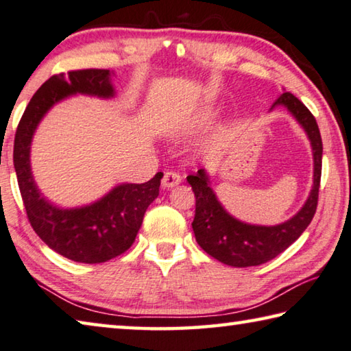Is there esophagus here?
Instances as JSON below:
<instances>
[{
	"label": "esophagus",
	"mask_w": 351,
	"mask_h": 351,
	"mask_svg": "<svg viewBox=\"0 0 351 351\" xmlns=\"http://www.w3.org/2000/svg\"><path fill=\"white\" fill-rule=\"evenodd\" d=\"M180 182H182L180 174H177V172H174V171H168V172H165V176L162 179V186L169 189V188L180 185Z\"/></svg>",
	"instance_id": "34e87169"
}]
</instances>
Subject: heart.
Listing matches in <instances>:
<instances>
[{
	"mask_svg": "<svg viewBox=\"0 0 351 351\" xmlns=\"http://www.w3.org/2000/svg\"><path fill=\"white\" fill-rule=\"evenodd\" d=\"M213 117H214V109L211 106H204L193 115V119L189 121L186 129L188 131H195V129L204 128L213 120Z\"/></svg>",
	"mask_w": 351,
	"mask_h": 351,
	"instance_id": "b5f03b06",
	"label": "heart"
}]
</instances>
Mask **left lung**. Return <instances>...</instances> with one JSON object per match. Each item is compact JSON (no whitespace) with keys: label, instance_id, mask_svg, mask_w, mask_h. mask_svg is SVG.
<instances>
[{"label":"left lung","instance_id":"8db88e82","mask_svg":"<svg viewBox=\"0 0 351 351\" xmlns=\"http://www.w3.org/2000/svg\"><path fill=\"white\" fill-rule=\"evenodd\" d=\"M285 108L310 140L313 154V185L302 208L285 222L257 225L237 219L226 211L211 188L205 168L186 177L195 195L193 231L200 248L225 265L245 268L262 265L285 251L310 225L317 206L322 171V138L317 123L308 109L290 92H284L271 106Z\"/></svg>","mask_w":351,"mask_h":351}]
</instances>
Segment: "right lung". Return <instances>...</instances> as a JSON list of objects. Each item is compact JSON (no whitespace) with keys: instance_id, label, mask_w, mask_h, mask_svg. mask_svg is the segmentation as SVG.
<instances>
[{"instance_id":"right-lung-1","label":"right lung","mask_w":351,"mask_h":351,"mask_svg":"<svg viewBox=\"0 0 351 351\" xmlns=\"http://www.w3.org/2000/svg\"><path fill=\"white\" fill-rule=\"evenodd\" d=\"M114 75L106 69H84L51 77L29 101L15 134L14 166L29 222L49 248L73 262L101 263L125 253L137 237L147 206L157 199L163 177L157 172L141 185L119 183L98 200L72 208L55 205L36 185L30 147L41 120L73 95L114 98Z\"/></svg>"}]
</instances>
